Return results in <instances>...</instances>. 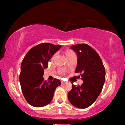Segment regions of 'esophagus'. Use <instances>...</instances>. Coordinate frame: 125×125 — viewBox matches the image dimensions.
I'll return each mask as SVG.
<instances>
[{
    "label": "esophagus",
    "mask_w": 125,
    "mask_h": 125,
    "mask_svg": "<svg viewBox=\"0 0 125 125\" xmlns=\"http://www.w3.org/2000/svg\"><path fill=\"white\" fill-rule=\"evenodd\" d=\"M61 83H62V84H63V83H65V82H64L63 81V80H62V81H61Z\"/></svg>",
    "instance_id": "esophagus-1"
}]
</instances>
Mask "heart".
I'll list each match as a JSON object with an SVG mask.
<instances>
[{"label":"heart","instance_id":"b5f03b06","mask_svg":"<svg viewBox=\"0 0 125 125\" xmlns=\"http://www.w3.org/2000/svg\"><path fill=\"white\" fill-rule=\"evenodd\" d=\"M65 54H66V55L67 57H68L71 56V55H74L75 54H74V52H73V51H72L71 50H67L66 51H65ZM55 57V54L52 55V59H54V58ZM59 73H60V74H65V72H66V70H65V69L63 68H60L59 69Z\"/></svg>","mask_w":125,"mask_h":125}]
</instances>
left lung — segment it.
<instances>
[{"instance_id": "obj_1", "label": "left lung", "mask_w": 125, "mask_h": 125, "mask_svg": "<svg viewBox=\"0 0 125 125\" xmlns=\"http://www.w3.org/2000/svg\"><path fill=\"white\" fill-rule=\"evenodd\" d=\"M77 55L75 73H80L83 83L73 88L68 94V100L74 106L86 108L91 105L101 93L105 80V69L97 52L85 43L73 45ZM80 77V75H79Z\"/></svg>"}]
</instances>
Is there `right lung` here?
Returning a JSON list of instances; mask_svg holds the SVG:
<instances>
[{"label":"right lung","mask_w":125,"mask_h":125,"mask_svg":"<svg viewBox=\"0 0 125 125\" xmlns=\"http://www.w3.org/2000/svg\"><path fill=\"white\" fill-rule=\"evenodd\" d=\"M61 45L42 43L32 47L25 55L21 63L20 83L23 96L34 107L47 105L52 100L55 88L61 85L59 79L44 80V70Z\"/></svg>","instance_id":"right-lung-1"}]
</instances>
